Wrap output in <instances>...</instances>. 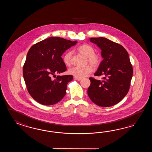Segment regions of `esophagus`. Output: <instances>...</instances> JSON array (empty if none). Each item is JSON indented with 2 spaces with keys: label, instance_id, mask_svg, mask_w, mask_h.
<instances>
[{
  "label": "esophagus",
  "instance_id": "34e87169",
  "mask_svg": "<svg viewBox=\"0 0 152 152\" xmlns=\"http://www.w3.org/2000/svg\"><path fill=\"white\" fill-rule=\"evenodd\" d=\"M75 79L77 81H80L81 80V78H77V77H75Z\"/></svg>",
  "mask_w": 152,
  "mask_h": 152
}]
</instances>
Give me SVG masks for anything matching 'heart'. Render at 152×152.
Listing matches in <instances>:
<instances>
[{
  "instance_id": "obj_1",
  "label": "heart",
  "mask_w": 152,
  "mask_h": 152,
  "mask_svg": "<svg viewBox=\"0 0 152 152\" xmlns=\"http://www.w3.org/2000/svg\"><path fill=\"white\" fill-rule=\"evenodd\" d=\"M77 51L86 57V62L89 63L94 68L98 67L100 65L102 60L101 56L100 55L95 53V49L92 45L88 44L82 45L77 48ZM72 56V52H68L65 54L63 57V61L65 65L67 66L71 65ZM91 66L88 65L84 67H73L69 69L68 73L75 77L83 78L92 71V67Z\"/></svg>"
}]
</instances>
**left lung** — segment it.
<instances>
[{
    "instance_id": "left-lung-1",
    "label": "left lung",
    "mask_w": 152,
    "mask_h": 152,
    "mask_svg": "<svg viewBox=\"0 0 152 152\" xmlns=\"http://www.w3.org/2000/svg\"><path fill=\"white\" fill-rule=\"evenodd\" d=\"M90 39L100 48L103 58L94 75L103 77L102 80L89 78L88 96L98 106H113L122 100L129 91L133 73L129 54L122 45L106 38Z\"/></svg>"
}]
</instances>
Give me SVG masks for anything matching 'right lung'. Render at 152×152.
Masks as SVG:
<instances>
[{
  "label": "right lung",
  "mask_w": 152,
  "mask_h": 152,
  "mask_svg": "<svg viewBox=\"0 0 152 152\" xmlns=\"http://www.w3.org/2000/svg\"><path fill=\"white\" fill-rule=\"evenodd\" d=\"M77 43V41L50 37L29 49L23 66V77L29 94L39 103L51 105L65 96L67 84L73 77L58 75L53 79L52 76L67 70L62 55Z\"/></svg>",
  "instance_id": "add662e5"
}]
</instances>
